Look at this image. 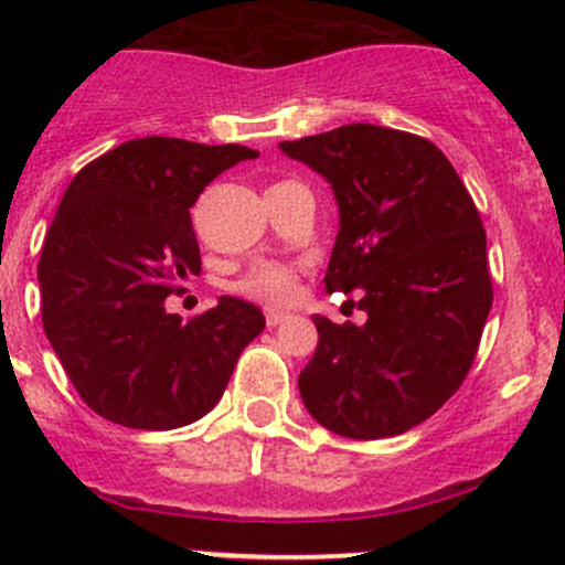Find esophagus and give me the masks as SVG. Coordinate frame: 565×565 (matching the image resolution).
Segmentation results:
<instances>
[{
    "label": "esophagus",
    "mask_w": 565,
    "mask_h": 565,
    "mask_svg": "<svg viewBox=\"0 0 565 565\" xmlns=\"http://www.w3.org/2000/svg\"><path fill=\"white\" fill-rule=\"evenodd\" d=\"M287 319H289V315H284V311H273V309H267V311H265V322H267V328H276V324L287 322Z\"/></svg>",
    "instance_id": "esophagus-1"
}]
</instances>
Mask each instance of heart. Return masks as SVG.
Segmentation results:
<instances>
[{"instance_id": "heart-1", "label": "heart", "mask_w": 565, "mask_h": 565, "mask_svg": "<svg viewBox=\"0 0 565 565\" xmlns=\"http://www.w3.org/2000/svg\"><path fill=\"white\" fill-rule=\"evenodd\" d=\"M235 292L267 306H287L298 295V270L281 262H256L237 278Z\"/></svg>"}]
</instances>
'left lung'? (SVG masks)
<instances>
[{
  "label": "left lung",
  "instance_id": "1",
  "mask_svg": "<svg viewBox=\"0 0 565 565\" xmlns=\"http://www.w3.org/2000/svg\"><path fill=\"white\" fill-rule=\"evenodd\" d=\"M330 182L341 230L324 289L361 292L366 324L315 317L298 385L324 429L402 435L465 383L492 309L487 232L457 169L424 136L355 122L281 141Z\"/></svg>",
  "mask_w": 565,
  "mask_h": 565
}]
</instances>
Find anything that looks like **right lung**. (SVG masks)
I'll list each match as a JSON object with an SVG mask.
<instances>
[{
    "mask_svg": "<svg viewBox=\"0 0 565 565\" xmlns=\"http://www.w3.org/2000/svg\"><path fill=\"white\" fill-rule=\"evenodd\" d=\"M259 152L147 136L95 158L67 185L38 265L43 330L89 409L167 431L218 404L265 330L256 306L221 298L182 322L163 300L202 273L191 207L221 172Z\"/></svg>",
    "mask_w": 565,
    "mask_h": 565,
    "instance_id": "1",
    "label": "right lung"
}]
</instances>
